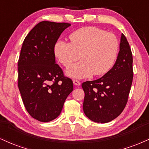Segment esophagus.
Returning a JSON list of instances; mask_svg holds the SVG:
<instances>
[{"label": "esophagus", "instance_id": "34e87169", "mask_svg": "<svg viewBox=\"0 0 149 149\" xmlns=\"http://www.w3.org/2000/svg\"><path fill=\"white\" fill-rule=\"evenodd\" d=\"M73 84H74L75 85H78V86H79V85H80V82L79 81V80H78L73 79Z\"/></svg>", "mask_w": 149, "mask_h": 149}]
</instances>
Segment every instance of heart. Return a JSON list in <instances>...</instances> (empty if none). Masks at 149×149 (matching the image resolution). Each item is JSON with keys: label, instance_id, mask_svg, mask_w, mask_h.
Here are the masks:
<instances>
[{"label": "heart", "instance_id": "obj_1", "mask_svg": "<svg viewBox=\"0 0 149 149\" xmlns=\"http://www.w3.org/2000/svg\"><path fill=\"white\" fill-rule=\"evenodd\" d=\"M71 42L59 40L54 46V52L58 60L68 68L70 77L84 78L102 76L109 71L115 62L119 48L117 37L95 26L80 28L69 35Z\"/></svg>", "mask_w": 149, "mask_h": 149}]
</instances>
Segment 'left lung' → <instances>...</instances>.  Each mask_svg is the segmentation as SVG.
Instances as JSON below:
<instances>
[{
  "mask_svg": "<svg viewBox=\"0 0 149 149\" xmlns=\"http://www.w3.org/2000/svg\"><path fill=\"white\" fill-rule=\"evenodd\" d=\"M130 46L122 34L117 59L109 71L99 79L83 83V111L95 123H106L117 118L127 103L133 80Z\"/></svg>",
  "mask_w": 149,
  "mask_h": 149,
  "instance_id": "8db88e82",
  "label": "left lung"
}]
</instances>
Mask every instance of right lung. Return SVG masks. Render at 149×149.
<instances>
[{"mask_svg": "<svg viewBox=\"0 0 149 149\" xmlns=\"http://www.w3.org/2000/svg\"><path fill=\"white\" fill-rule=\"evenodd\" d=\"M71 24L42 21L24 40L18 60V88L27 112L40 122L59 116L73 91L71 78L56 64L54 46Z\"/></svg>", "mask_w": 149, "mask_h": 149, "instance_id": "add662e5", "label": "right lung"}]
</instances>
